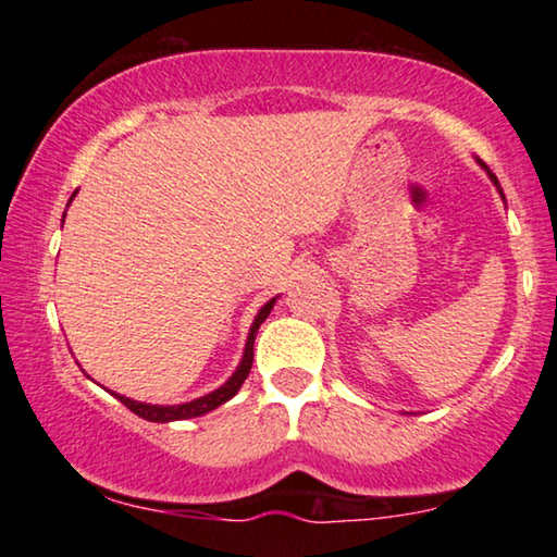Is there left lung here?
Returning <instances> with one entry per match:
<instances>
[{"instance_id": "8db88e82", "label": "left lung", "mask_w": 557, "mask_h": 557, "mask_svg": "<svg viewBox=\"0 0 557 557\" xmlns=\"http://www.w3.org/2000/svg\"><path fill=\"white\" fill-rule=\"evenodd\" d=\"M490 177H492V182H494V185H497L499 187V182H497V177H494V174L490 172ZM499 193H502V189H499Z\"/></svg>"}]
</instances>
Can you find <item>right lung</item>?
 <instances>
[{"mask_svg": "<svg viewBox=\"0 0 557 557\" xmlns=\"http://www.w3.org/2000/svg\"><path fill=\"white\" fill-rule=\"evenodd\" d=\"M73 197H75V193H73ZM73 197H71V200H73ZM273 301H276V299H271L261 311H258L256 322H253V326H250V334H248V342H246V352H243V362L238 364V370L233 372V377L227 380L223 387H218V391L202 395V398H197L193 403H182V406H147V403L124 398V395H116V398L124 403V406L132 410V413L144 418V421H154V423L185 421V418H197V416H202V413H210V410H215L218 406H223V403L231 400L233 395L240 391V385L246 383V377H248V372H250V364H253V339H256V332H258V326L263 324V319L271 314Z\"/></svg>", "mask_w": 557, "mask_h": 557, "instance_id": "1", "label": "right lung"}]
</instances>
